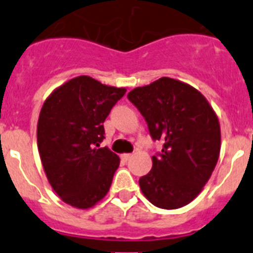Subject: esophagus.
Here are the masks:
<instances>
[{
  "mask_svg": "<svg viewBox=\"0 0 253 253\" xmlns=\"http://www.w3.org/2000/svg\"><path fill=\"white\" fill-rule=\"evenodd\" d=\"M131 158V154L130 153H125V154H122V160L123 161H125V162H126V161H129Z\"/></svg>",
  "mask_w": 253,
  "mask_h": 253,
  "instance_id": "1",
  "label": "esophagus"
}]
</instances>
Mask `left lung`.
<instances>
[{"label":"left lung","mask_w":253,"mask_h":253,"mask_svg":"<svg viewBox=\"0 0 253 253\" xmlns=\"http://www.w3.org/2000/svg\"><path fill=\"white\" fill-rule=\"evenodd\" d=\"M128 99L148 125L151 138L163 143L153 166L139 178L142 193L153 205L177 209L199 195L218 162L220 126L204 96L169 77L137 87Z\"/></svg>","instance_id":"1"}]
</instances>
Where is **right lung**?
Here are the masks:
<instances>
[{
  "instance_id": "1",
  "label": "right lung",
  "mask_w": 253,
  "mask_h": 253,
  "mask_svg": "<svg viewBox=\"0 0 253 253\" xmlns=\"http://www.w3.org/2000/svg\"><path fill=\"white\" fill-rule=\"evenodd\" d=\"M125 88L80 76L58 87L38 122V148L49 184L67 204L87 209L111 186L120 158L107 147L104 122Z\"/></svg>"
}]
</instances>
